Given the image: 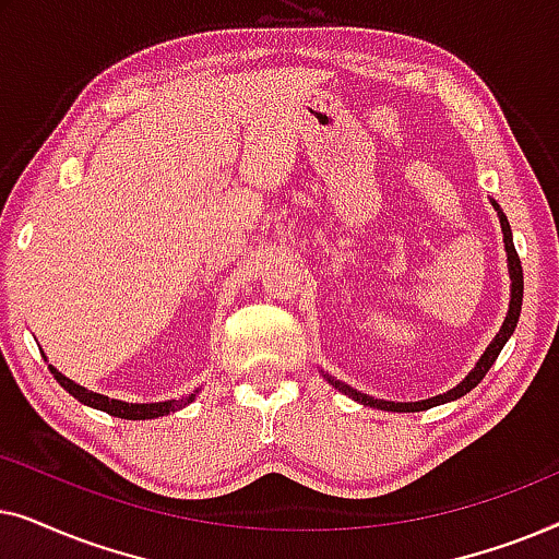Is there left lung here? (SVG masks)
Segmentation results:
<instances>
[{
  "mask_svg": "<svg viewBox=\"0 0 559 559\" xmlns=\"http://www.w3.org/2000/svg\"><path fill=\"white\" fill-rule=\"evenodd\" d=\"M493 209L499 211V221H501V231H503V243H507V257H509V277H511V300H509V312H507V320H503L501 331L496 333V338L488 343V348L484 350V356L478 358V364L473 366L468 377H465L461 384L450 389L445 394H438L432 396V400H423V402H386V400H373L369 394H361L356 392V389H350L348 384H343V381L328 377L323 373L328 384H333L338 392L348 394L350 400L366 404V407H377V409H386V412H423V409H430V407H438V404H445V402H453V400H461L463 394H468L471 389H476L480 384V379L486 377L488 369H491L496 358H499L501 348L507 346V341L511 338V333H514V328L519 323V312H522V297H524V274H522V262H519V254L514 249V239H511V226L507 216H503V211L499 209V203L491 201Z\"/></svg>",
  "mask_w": 559,
  "mask_h": 559,
  "instance_id": "1",
  "label": "left lung"
}]
</instances>
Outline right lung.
<instances>
[{
	"label": "right lung",
	"instance_id": "right-lung-1",
	"mask_svg": "<svg viewBox=\"0 0 559 559\" xmlns=\"http://www.w3.org/2000/svg\"><path fill=\"white\" fill-rule=\"evenodd\" d=\"M52 377L58 379V384L66 389L68 394L75 396L81 404H88V407L94 409H102L106 412V415H114V417H121V419H155V417H163V415H170V412H178L186 407V404H190L195 400L198 389L193 394L182 396V400H167V402H150V404H129V402H121V400H109V396L104 394H96L91 392V389L86 386H79L75 381H71L68 377H63L58 369H52V366H48Z\"/></svg>",
	"mask_w": 559,
	"mask_h": 559
}]
</instances>
